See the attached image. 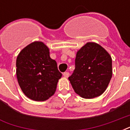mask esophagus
Instances as JSON below:
<instances>
[{
	"label": "esophagus",
	"mask_w": 130,
	"mask_h": 130,
	"mask_svg": "<svg viewBox=\"0 0 130 130\" xmlns=\"http://www.w3.org/2000/svg\"><path fill=\"white\" fill-rule=\"evenodd\" d=\"M63 76H64L65 77H66V78H67V77L69 76V72H67V71L64 72V73H63Z\"/></svg>",
	"instance_id": "34e87169"
}]
</instances>
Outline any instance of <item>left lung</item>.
<instances>
[{
  "label": "left lung",
  "mask_w": 130,
  "mask_h": 130,
  "mask_svg": "<svg viewBox=\"0 0 130 130\" xmlns=\"http://www.w3.org/2000/svg\"><path fill=\"white\" fill-rule=\"evenodd\" d=\"M75 65L69 80L76 94L90 99L106 90L112 77V59L101 45L86 44L77 52Z\"/></svg>",
  "instance_id": "left-lung-1"
}]
</instances>
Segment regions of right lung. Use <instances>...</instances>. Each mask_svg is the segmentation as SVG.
Listing matches in <instances>:
<instances>
[{
	"label": "right lung",
	"mask_w": 130,
	"mask_h": 130,
	"mask_svg": "<svg viewBox=\"0 0 130 130\" xmlns=\"http://www.w3.org/2000/svg\"><path fill=\"white\" fill-rule=\"evenodd\" d=\"M16 67L21 90L36 101H44L52 96L62 76L57 62L50 57L49 48L42 42H34L21 50Z\"/></svg>",
	"instance_id": "obj_1"
}]
</instances>
